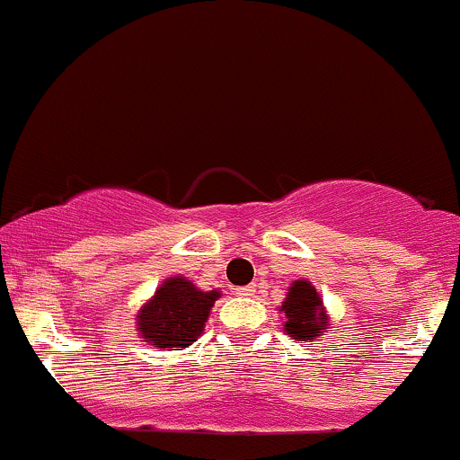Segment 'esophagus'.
I'll return each instance as SVG.
<instances>
[{"label":"esophagus","mask_w":460,"mask_h":460,"mask_svg":"<svg viewBox=\"0 0 460 460\" xmlns=\"http://www.w3.org/2000/svg\"><path fill=\"white\" fill-rule=\"evenodd\" d=\"M254 285H243V288H236L234 294L236 296H243V298H248V296H254Z\"/></svg>","instance_id":"34e87169"}]
</instances>
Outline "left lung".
<instances>
[{
	"label": "left lung",
	"instance_id": "1",
	"mask_svg": "<svg viewBox=\"0 0 460 460\" xmlns=\"http://www.w3.org/2000/svg\"><path fill=\"white\" fill-rule=\"evenodd\" d=\"M288 315L285 331L298 342L305 340H315L323 335L327 329V315L323 311V300H320L318 291H315L307 280H296L289 288L288 298H285L283 307Z\"/></svg>",
	"mask_w": 460,
	"mask_h": 460
}]
</instances>
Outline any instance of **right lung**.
Here are the masks:
<instances>
[{
  "instance_id": "right-lung-1",
  "label": "right lung",
  "mask_w": 460,
  "mask_h": 460,
  "mask_svg": "<svg viewBox=\"0 0 460 460\" xmlns=\"http://www.w3.org/2000/svg\"><path fill=\"white\" fill-rule=\"evenodd\" d=\"M219 291H199L190 280L169 279L137 315L145 342L166 350L190 347L204 331Z\"/></svg>"
}]
</instances>
